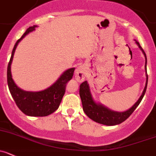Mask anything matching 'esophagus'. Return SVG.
I'll return each mask as SVG.
<instances>
[{"instance_id":"1","label":"esophagus","mask_w":156,"mask_h":156,"mask_svg":"<svg viewBox=\"0 0 156 156\" xmlns=\"http://www.w3.org/2000/svg\"><path fill=\"white\" fill-rule=\"evenodd\" d=\"M85 74L86 72H85V66L84 65L78 66L75 70V79L79 82H81L85 78Z\"/></svg>"}]
</instances>
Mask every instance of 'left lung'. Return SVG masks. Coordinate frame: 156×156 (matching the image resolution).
<instances>
[{
    "mask_svg": "<svg viewBox=\"0 0 156 156\" xmlns=\"http://www.w3.org/2000/svg\"><path fill=\"white\" fill-rule=\"evenodd\" d=\"M137 44L139 45V48L142 51L144 55L145 58V72L147 74L146 71V64H147V58L146 55H145V51L141 47V45L138 41H136ZM147 84H148V75H147L146 78V84H145V87L144 88V91L142 92V94L138 100L137 102L135 103L130 109H129L128 111L124 112H113L109 110L107 108L104 107L101 105L96 104L93 100L92 97H91V92L89 90V86L87 82V81H84L80 85V89H79V94L80 97H81V102H82V107L83 110L85 112V114L88 116L91 119H92L94 122L100 123L102 125H106V126H115V125H119L124 121H126L131 115L133 113L135 108L138 107L139 104H140L141 101L143 98L145 93L146 91L147 88Z\"/></svg>",
    "mask_w": 156,
    "mask_h": 156,
    "instance_id": "8db88e82",
    "label": "left lung"
}]
</instances>
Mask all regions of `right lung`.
I'll list each match as a JSON object with an SVG mask.
<instances>
[{"mask_svg": "<svg viewBox=\"0 0 156 156\" xmlns=\"http://www.w3.org/2000/svg\"><path fill=\"white\" fill-rule=\"evenodd\" d=\"M36 26L27 29L22 37L17 41L13 48L11 59L9 61L7 71L8 85L10 92L19 109L24 114L29 116H47L58 108L66 89V84L72 78L75 68H70L62 74L58 81L47 89L38 92H30L23 91L19 88L12 79L11 72V65L14 51L20 41L29 32L33 31Z\"/></svg>", "mask_w": 156, "mask_h": 156, "instance_id": "obj_1", "label": "right lung"}]
</instances>
